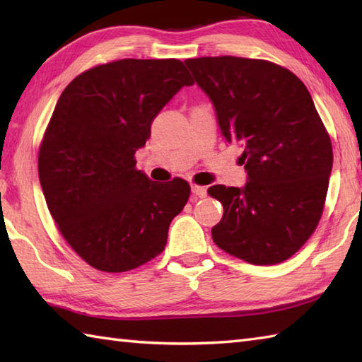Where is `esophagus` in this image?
<instances>
[{"instance_id": "1", "label": "esophagus", "mask_w": 362, "mask_h": 362, "mask_svg": "<svg viewBox=\"0 0 362 362\" xmlns=\"http://www.w3.org/2000/svg\"><path fill=\"white\" fill-rule=\"evenodd\" d=\"M191 191H193V194L197 197H205L206 196V188L201 187V185H191Z\"/></svg>"}]
</instances>
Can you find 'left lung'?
I'll return each instance as SVG.
<instances>
[{
    "label": "left lung",
    "instance_id": "8db88e82",
    "mask_svg": "<svg viewBox=\"0 0 362 362\" xmlns=\"http://www.w3.org/2000/svg\"><path fill=\"white\" fill-rule=\"evenodd\" d=\"M185 64L210 98L221 134L244 149L247 171L243 188H209L224 206L213 241L252 264L281 263L316 230L333 168L332 140L310 91L267 60L222 56Z\"/></svg>",
    "mask_w": 362,
    "mask_h": 362
}]
</instances>
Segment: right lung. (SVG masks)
I'll return each mask as SVG.
<instances>
[{
	"instance_id": "1",
	"label": "right lung",
	"mask_w": 362,
	"mask_h": 362,
	"mask_svg": "<svg viewBox=\"0 0 362 362\" xmlns=\"http://www.w3.org/2000/svg\"><path fill=\"white\" fill-rule=\"evenodd\" d=\"M193 83L177 59H122L79 74L60 95L38 179L60 233L98 271L126 272L163 252L191 188L179 177L152 182L134 156L160 110Z\"/></svg>"
}]
</instances>
